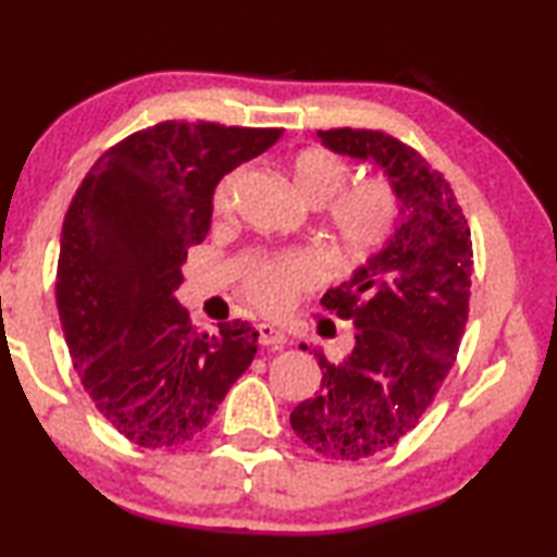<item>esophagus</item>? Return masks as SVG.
<instances>
[{"mask_svg":"<svg viewBox=\"0 0 557 557\" xmlns=\"http://www.w3.org/2000/svg\"><path fill=\"white\" fill-rule=\"evenodd\" d=\"M257 338H260L262 346H272V348H282L287 343L285 333L270 323H257Z\"/></svg>","mask_w":557,"mask_h":557,"instance_id":"1","label":"esophagus"}]
</instances>
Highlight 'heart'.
<instances>
[{
    "label": "heart",
    "instance_id": "heart-1",
    "mask_svg": "<svg viewBox=\"0 0 557 557\" xmlns=\"http://www.w3.org/2000/svg\"><path fill=\"white\" fill-rule=\"evenodd\" d=\"M295 191L310 203L327 201V226L335 247L348 257H366L379 249L394 232L398 199L383 178L339 186L346 182L348 166L325 148H305L287 163ZM239 171L226 174L214 189V209L222 214L232 207ZM323 277V262L312 252H293L262 262L247 280V293L257 308L282 312L300 297L302 289Z\"/></svg>",
    "mask_w": 557,
    "mask_h": 557
}]
</instances>
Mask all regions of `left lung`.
<instances>
[{
  "instance_id": "obj_1",
  "label": "left lung",
  "mask_w": 557,
  "mask_h": 557,
  "mask_svg": "<svg viewBox=\"0 0 557 557\" xmlns=\"http://www.w3.org/2000/svg\"><path fill=\"white\" fill-rule=\"evenodd\" d=\"M320 144L375 163L398 199L396 230L323 305L354 323L341 363L312 348L320 394L289 413L295 434L327 459L358 461L394 446L454 366L472 287V239L444 176L381 131H318ZM308 350V346H300Z\"/></svg>"
}]
</instances>
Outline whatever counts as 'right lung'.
I'll return each instance as SVG.
<instances>
[{
	"label": "right lung",
	"mask_w": 557,
	"mask_h": 557,
	"mask_svg": "<svg viewBox=\"0 0 557 557\" xmlns=\"http://www.w3.org/2000/svg\"><path fill=\"white\" fill-rule=\"evenodd\" d=\"M280 136L163 121L108 148L70 201L54 282L62 333L96 409L133 444L191 442L252 363V325L199 333L174 293L216 184Z\"/></svg>",
	"instance_id": "obj_1"
}]
</instances>
